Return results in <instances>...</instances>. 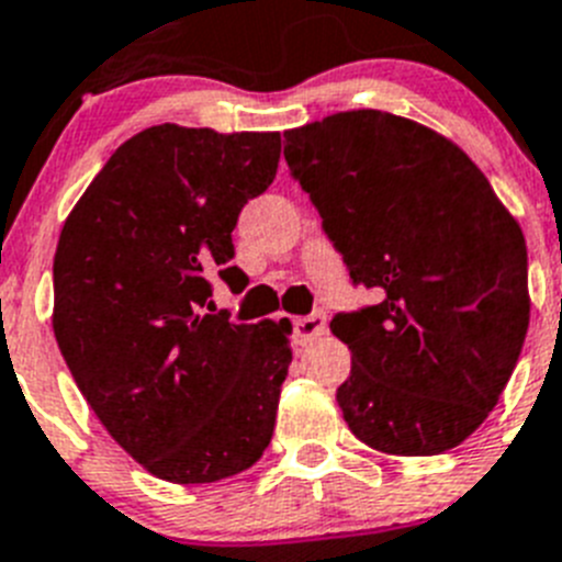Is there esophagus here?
<instances>
[{
  "instance_id": "esophagus-1",
  "label": "esophagus",
  "mask_w": 562,
  "mask_h": 562,
  "mask_svg": "<svg viewBox=\"0 0 562 562\" xmlns=\"http://www.w3.org/2000/svg\"><path fill=\"white\" fill-rule=\"evenodd\" d=\"M325 328H328V319H325L322 311L300 316V319H294V341L296 345H311V341L319 339V336L325 334Z\"/></svg>"
}]
</instances>
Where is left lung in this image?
Returning a JSON list of instances; mask_svg holds the SVG:
<instances>
[{
  "mask_svg": "<svg viewBox=\"0 0 562 562\" xmlns=\"http://www.w3.org/2000/svg\"><path fill=\"white\" fill-rule=\"evenodd\" d=\"M353 285L375 305L336 314L350 432L387 456H438L495 407L529 328L517 221L452 140L382 110L336 112L285 133Z\"/></svg>",
  "mask_w": 562,
  "mask_h": 562,
  "instance_id": "1",
  "label": "left lung"
}]
</instances>
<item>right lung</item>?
I'll list each match as a JSON object with an SVG mask.
<instances>
[{
  "label": "right lung",
  "instance_id": "right-lung-1",
  "mask_svg": "<svg viewBox=\"0 0 562 562\" xmlns=\"http://www.w3.org/2000/svg\"><path fill=\"white\" fill-rule=\"evenodd\" d=\"M280 133L149 126L76 203L53 260V334L81 396L146 472L214 484L260 461L291 364V322L203 314L240 209L266 192ZM212 311V308H209Z\"/></svg>",
  "mask_w": 562,
  "mask_h": 562
}]
</instances>
